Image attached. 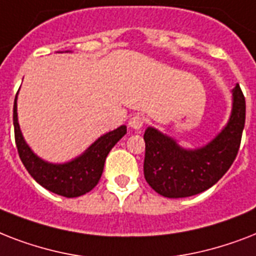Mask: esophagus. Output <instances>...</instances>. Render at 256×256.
Listing matches in <instances>:
<instances>
[{
    "instance_id": "34e87169",
    "label": "esophagus",
    "mask_w": 256,
    "mask_h": 256,
    "mask_svg": "<svg viewBox=\"0 0 256 256\" xmlns=\"http://www.w3.org/2000/svg\"><path fill=\"white\" fill-rule=\"evenodd\" d=\"M144 118L142 116H140V114H136V116H132V118H130V120H128V126L132 128H134V130H140L142 126H144Z\"/></svg>"
}]
</instances>
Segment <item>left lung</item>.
I'll use <instances>...</instances> for the list:
<instances>
[{
	"label": "left lung",
	"instance_id": "obj_1",
	"mask_svg": "<svg viewBox=\"0 0 256 256\" xmlns=\"http://www.w3.org/2000/svg\"><path fill=\"white\" fill-rule=\"evenodd\" d=\"M230 120L204 148L184 150L152 128L144 132V172L146 182L166 198H186L214 186L236 158L246 120V100L240 86L232 90Z\"/></svg>",
	"mask_w": 256,
	"mask_h": 256
}]
</instances>
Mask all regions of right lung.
Returning a JSON list of instances; mask_svg holds the SVG:
<instances>
[{"instance_id":"right-lung-1","label":"right lung","mask_w":256,"mask_h":256,"mask_svg":"<svg viewBox=\"0 0 256 256\" xmlns=\"http://www.w3.org/2000/svg\"><path fill=\"white\" fill-rule=\"evenodd\" d=\"M13 124L18 156L26 170L46 190L66 198L81 196L96 186L104 171L106 156L126 134V126H120L98 138L81 156L72 162L52 164L40 160L24 140L17 120V94L13 106Z\"/></svg>"}]
</instances>
